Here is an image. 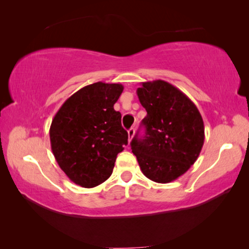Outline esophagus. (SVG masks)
Segmentation results:
<instances>
[{
  "mask_svg": "<svg viewBox=\"0 0 249 249\" xmlns=\"http://www.w3.org/2000/svg\"><path fill=\"white\" fill-rule=\"evenodd\" d=\"M134 134H135V129H134V127L129 128V129H128V142H131L132 139H133V136H134Z\"/></svg>",
  "mask_w": 249,
  "mask_h": 249,
  "instance_id": "obj_1",
  "label": "esophagus"
}]
</instances>
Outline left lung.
I'll return each mask as SVG.
<instances>
[{"label":"left lung","mask_w":249,"mask_h":249,"mask_svg":"<svg viewBox=\"0 0 249 249\" xmlns=\"http://www.w3.org/2000/svg\"><path fill=\"white\" fill-rule=\"evenodd\" d=\"M147 115L145 135L133 137L132 152L141 171L158 183L177 180L198 159L205 141L201 114L180 89L164 80L142 83L137 88Z\"/></svg>","instance_id":"obj_1"}]
</instances>
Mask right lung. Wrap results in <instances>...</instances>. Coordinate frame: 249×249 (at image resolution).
Segmentation results:
<instances>
[{"instance_id": "right-lung-1", "label": "right lung", "mask_w": 249, "mask_h": 249, "mask_svg": "<svg viewBox=\"0 0 249 249\" xmlns=\"http://www.w3.org/2000/svg\"><path fill=\"white\" fill-rule=\"evenodd\" d=\"M123 85H88L70 96L54 115L50 143L54 159L73 183L94 188L113 173L117 154L127 144L114 104Z\"/></svg>"}]
</instances>
